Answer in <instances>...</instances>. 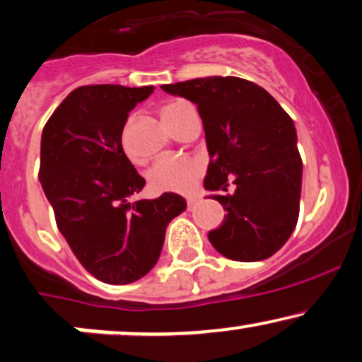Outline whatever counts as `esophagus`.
<instances>
[{
    "label": "esophagus",
    "mask_w": 362,
    "mask_h": 362,
    "mask_svg": "<svg viewBox=\"0 0 362 362\" xmlns=\"http://www.w3.org/2000/svg\"><path fill=\"white\" fill-rule=\"evenodd\" d=\"M198 199H199V196H188V198H186V202H188V208L191 209L194 206L196 203H198Z\"/></svg>",
    "instance_id": "1"
}]
</instances>
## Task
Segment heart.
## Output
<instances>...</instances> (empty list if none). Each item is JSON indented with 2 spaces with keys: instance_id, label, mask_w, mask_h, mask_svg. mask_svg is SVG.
Segmentation results:
<instances>
[{
  "instance_id": "1",
  "label": "heart",
  "mask_w": 362,
  "mask_h": 362,
  "mask_svg": "<svg viewBox=\"0 0 362 362\" xmlns=\"http://www.w3.org/2000/svg\"><path fill=\"white\" fill-rule=\"evenodd\" d=\"M186 107H188V104L185 100L171 99L159 107V114L173 127ZM120 144H122L124 153L129 158L136 159V154H134L132 147L129 144L127 132H124L122 137H120ZM202 171L203 164L198 159L189 158V156H163L151 168L147 180H149L151 188L154 191L182 193V191H188L193 186V182L198 180Z\"/></svg>"
}]
</instances>
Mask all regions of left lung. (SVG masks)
<instances>
[{
	"label": "left lung",
	"mask_w": 362,
	"mask_h": 362,
	"mask_svg": "<svg viewBox=\"0 0 362 362\" xmlns=\"http://www.w3.org/2000/svg\"><path fill=\"white\" fill-rule=\"evenodd\" d=\"M198 105L209 164L204 188L226 211L208 233L223 257L265 260L284 247L298 220L302 159L292 119L265 88L240 77H204L163 86ZM211 198V196H209Z\"/></svg>",
	"instance_id": "1"
}]
</instances>
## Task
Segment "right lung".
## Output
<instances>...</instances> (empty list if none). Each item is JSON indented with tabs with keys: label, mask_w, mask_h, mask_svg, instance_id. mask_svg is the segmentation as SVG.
Returning <instances> with one entry per match:
<instances>
[{
	"label": "right lung",
	"mask_w": 362,
	"mask_h": 362,
	"mask_svg": "<svg viewBox=\"0 0 362 362\" xmlns=\"http://www.w3.org/2000/svg\"><path fill=\"white\" fill-rule=\"evenodd\" d=\"M153 90L78 87L43 127L38 177L57 226L83 269L105 284L136 282L153 269L168 223L186 209L174 193L127 202L146 181L120 137L129 112Z\"/></svg>",
	"instance_id": "add662e5"
}]
</instances>
